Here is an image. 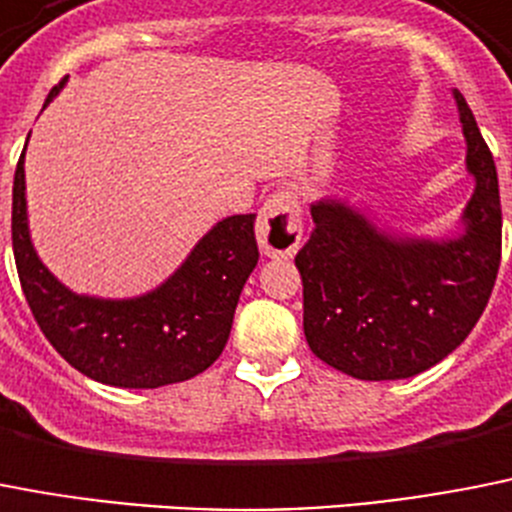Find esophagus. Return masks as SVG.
<instances>
[{
	"label": "esophagus",
	"mask_w": 512,
	"mask_h": 512,
	"mask_svg": "<svg viewBox=\"0 0 512 512\" xmlns=\"http://www.w3.org/2000/svg\"><path fill=\"white\" fill-rule=\"evenodd\" d=\"M301 203L291 190H278L262 203L257 242L265 257H293L301 244Z\"/></svg>",
	"instance_id": "1"
}]
</instances>
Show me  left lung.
<instances>
[{"label":"left lung","mask_w":512,"mask_h":512,"mask_svg":"<svg viewBox=\"0 0 512 512\" xmlns=\"http://www.w3.org/2000/svg\"><path fill=\"white\" fill-rule=\"evenodd\" d=\"M474 193L456 231L415 237L376 224L345 198L311 203L309 242L296 255L304 283V335L319 361L361 381L410 379L469 337L500 268L497 170L459 90Z\"/></svg>","instance_id":"1"}]
</instances>
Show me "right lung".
I'll use <instances>...</instances> for the list:
<instances>
[{"instance_id":"1","label":"right lung","mask_w":512,"mask_h":512,"mask_svg":"<svg viewBox=\"0 0 512 512\" xmlns=\"http://www.w3.org/2000/svg\"><path fill=\"white\" fill-rule=\"evenodd\" d=\"M12 250L22 293L48 342L87 379L118 389H157L206 371L229 340L239 293L260 260L255 213H239L216 221L151 291L131 299L74 293L43 265L30 239L25 151L12 185Z\"/></svg>"}]
</instances>
